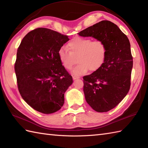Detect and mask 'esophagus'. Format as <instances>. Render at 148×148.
<instances>
[{"label": "esophagus", "instance_id": "34e87169", "mask_svg": "<svg viewBox=\"0 0 148 148\" xmlns=\"http://www.w3.org/2000/svg\"><path fill=\"white\" fill-rule=\"evenodd\" d=\"M72 78H73V79H79L80 77H79V76H72Z\"/></svg>", "mask_w": 148, "mask_h": 148}]
</instances>
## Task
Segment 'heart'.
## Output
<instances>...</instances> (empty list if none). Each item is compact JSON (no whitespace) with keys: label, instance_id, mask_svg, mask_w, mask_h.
Here are the masks:
<instances>
[{"label":"heart","instance_id":"heart-1","mask_svg":"<svg viewBox=\"0 0 148 148\" xmlns=\"http://www.w3.org/2000/svg\"><path fill=\"white\" fill-rule=\"evenodd\" d=\"M67 48L59 49L58 55L62 65L71 70L77 59L78 65L72 70V74L79 76L90 70L95 72L104 64L108 55L106 43L100 40L76 37L67 44Z\"/></svg>","mask_w":148,"mask_h":148}]
</instances>
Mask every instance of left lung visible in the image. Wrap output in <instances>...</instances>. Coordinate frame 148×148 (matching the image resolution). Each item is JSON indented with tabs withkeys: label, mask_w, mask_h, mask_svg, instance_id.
<instances>
[{
	"label": "left lung",
	"mask_w": 148,
	"mask_h": 148,
	"mask_svg": "<svg viewBox=\"0 0 148 148\" xmlns=\"http://www.w3.org/2000/svg\"><path fill=\"white\" fill-rule=\"evenodd\" d=\"M78 34L102 40L108 48L103 65L83 77L87 103L97 112H108L119 104L130 90L133 67L130 41L116 24L108 20L100 21Z\"/></svg>",
	"instance_id": "obj_1"
}]
</instances>
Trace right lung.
Wrapping results in <instances>:
<instances>
[{
  "mask_svg": "<svg viewBox=\"0 0 148 148\" xmlns=\"http://www.w3.org/2000/svg\"><path fill=\"white\" fill-rule=\"evenodd\" d=\"M69 40L56 31L37 28L23 37L18 48L14 71L19 92L31 108L43 114L62 108L64 93L73 82L58 55Z\"/></svg>",
  "mask_w": 148,
  "mask_h": 148,
  "instance_id": "right-lung-1",
  "label": "right lung"
}]
</instances>
